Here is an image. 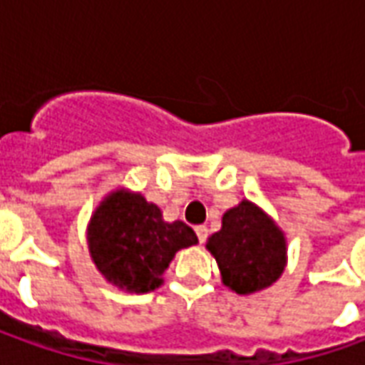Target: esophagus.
<instances>
[{
	"label": "esophagus",
	"instance_id": "34e87169",
	"mask_svg": "<svg viewBox=\"0 0 365 365\" xmlns=\"http://www.w3.org/2000/svg\"><path fill=\"white\" fill-rule=\"evenodd\" d=\"M195 232H197L199 242L203 245V242H205V238H207V232H209L205 225H199V227H195Z\"/></svg>",
	"mask_w": 365,
	"mask_h": 365
}]
</instances>
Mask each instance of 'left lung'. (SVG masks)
Wrapping results in <instances>:
<instances>
[{
  "mask_svg": "<svg viewBox=\"0 0 365 365\" xmlns=\"http://www.w3.org/2000/svg\"><path fill=\"white\" fill-rule=\"evenodd\" d=\"M225 287L252 295L282 277L287 266V238L277 222L250 199L222 215L221 230L207 238Z\"/></svg>",
  "mask_w": 365,
  "mask_h": 365,
  "instance_id": "left-lung-1",
  "label": "left lung"
}]
</instances>
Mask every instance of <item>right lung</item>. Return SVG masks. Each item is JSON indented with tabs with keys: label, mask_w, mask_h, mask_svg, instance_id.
Returning a JSON list of instances; mask_svg holds the SVG:
<instances>
[{
	"label": "right lung",
	"mask_w": 365,
	"mask_h": 365,
	"mask_svg": "<svg viewBox=\"0 0 365 365\" xmlns=\"http://www.w3.org/2000/svg\"><path fill=\"white\" fill-rule=\"evenodd\" d=\"M197 245L183 221L168 222L140 191H109L88 222L91 262L107 282L127 293H148L164 283V272L182 248Z\"/></svg>",
	"instance_id": "add662e5"
}]
</instances>
